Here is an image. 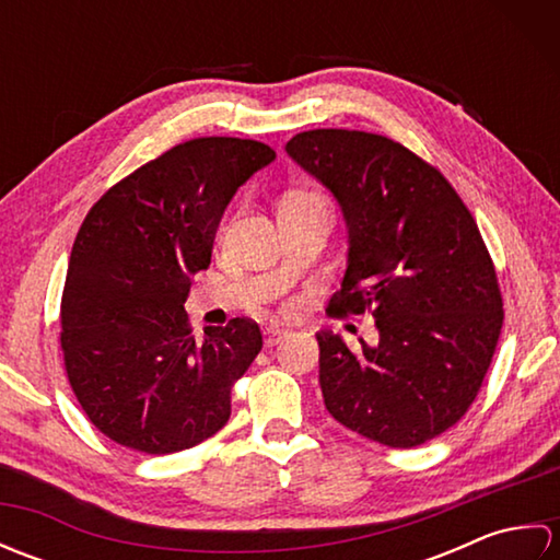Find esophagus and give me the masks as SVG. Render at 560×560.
<instances>
[{"instance_id": "esophagus-1", "label": "esophagus", "mask_w": 560, "mask_h": 560, "mask_svg": "<svg viewBox=\"0 0 560 560\" xmlns=\"http://www.w3.org/2000/svg\"><path fill=\"white\" fill-rule=\"evenodd\" d=\"M283 337H289V329H281V327H267L265 329V343H267V347H273V343H279Z\"/></svg>"}]
</instances>
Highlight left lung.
Returning <instances> with one entry per match:
<instances>
[{"mask_svg": "<svg viewBox=\"0 0 560 560\" xmlns=\"http://www.w3.org/2000/svg\"><path fill=\"white\" fill-rule=\"evenodd\" d=\"M287 153L337 199L349 231L337 315L373 307L377 341L317 331L325 407L349 431L416 447L477 397L503 327L481 233L455 189L397 141L349 129L295 135Z\"/></svg>", "mask_w": 560, "mask_h": 560, "instance_id": "obj_1", "label": "left lung"}]
</instances>
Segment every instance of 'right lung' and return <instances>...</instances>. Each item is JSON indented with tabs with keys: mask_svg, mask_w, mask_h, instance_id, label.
I'll return each mask as SVG.
<instances>
[{
	"mask_svg": "<svg viewBox=\"0 0 560 560\" xmlns=\"http://www.w3.org/2000/svg\"><path fill=\"white\" fill-rule=\"evenodd\" d=\"M277 159L267 144H177L108 189L71 247L62 295L69 385L103 435L147 455L199 445L231 416V387L261 349L245 317L197 341L185 301L211 265L225 207Z\"/></svg>",
	"mask_w": 560,
	"mask_h": 560,
	"instance_id": "add662e5",
	"label": "right lung"
}]
</instances>
